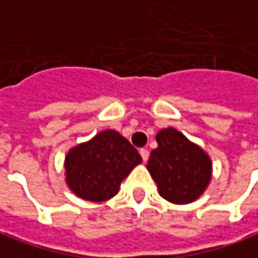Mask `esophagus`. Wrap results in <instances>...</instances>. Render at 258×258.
<instances>
[{"label":"esophagus","instance_id":"esophagus-1","mask_svg":"<svg viewBox=\"0 0 258 258\" xmlns=\"http://www.w3.org/2000/svg\"><path fill=\"white\" fill-rule=\"evenodd\" d=\"M140 154H141V157H143V159L147 162V159H148V157H150V152H148V150L147 148H141L140 150Z\"/></svg>","mask_w":258,"mask_h":258}]
</instances>
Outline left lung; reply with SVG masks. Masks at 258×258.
I'll use <instances>...</instances> for the list:
<instances>
[{"mask_svg":"<svg viewBox=\"0 0 258 258\" xmlns=\"http://www.w3.org/2000/svg\"><path fill=\"white\" fill-rule=\"evenodd\" d=\"M157 143L158 147L151 151L147 168L159 195L175 205L195 202L212 179L210 157L172 127L161 130Z\"/></svg>","mask_w":258,"mask_h":258,"instance_id":"1","label":"left lung"}]
</instances>
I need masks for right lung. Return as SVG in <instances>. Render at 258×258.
I'll return each mask as SVG.
<instances>
[{"instance_id": "right-lung-1", "label": "right lung", "mask_w": 258, "mask_h": 258, "mask_svg": "<svg viewBox=\"0 0 258 258\" xmlns=\"http://www.w3.org/2000/svg\"><path fill=\"white\" fill-rule=\"evenodd\" d=\"M141 162L127 138L115 130H104L69 150L64 157L66 183L85 201L104 202L118 194L122 179Z\"/></svg>"}]
</instances>
